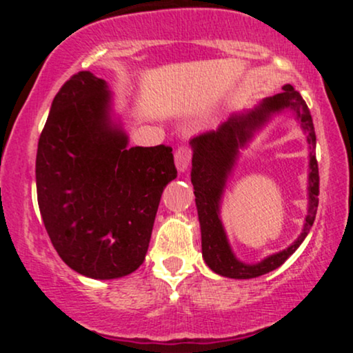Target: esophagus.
Masks as SVG:
<instances>
[{"instance_id":"obj_1","label":"esophagus","mask_w":353,"mask_h":353,"mask_svg":"<svg viewBox=\"0 0 353 353\" xmlns=\"http://www.w3.org/2000/svg\"><path fill=\"white\" fill-rule=\"evenodd\" d=\"M190 162H191V149L183 144V146H180L175 151L176 170L180 173L186 172V168H188V165H190Z\"/></svg>"}]
</instances>
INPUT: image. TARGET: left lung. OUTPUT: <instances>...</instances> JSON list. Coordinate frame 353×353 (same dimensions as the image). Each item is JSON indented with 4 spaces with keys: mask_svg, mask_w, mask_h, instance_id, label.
Returning <instances> with one entry per match:
<instances>
[{
    "mask_svg": "<svg viewBox=\"0 0 353 353\" xmlns=\"http://www.w3.org/2000/svg\"><path fill=\"white\" fill-rule=\"evenodd\" d=\"M283 110H292L307 134L311 148V172H309V210L303 233L294 243L281 253L269 256L262 263L249 265L235 259L225 238L219 220V204L225 181L237 160L239 151L253 134L272 117ZM192 148L191 183L194 186L197 215L201 223L202 257L212 272L226 278L249 279L273 272L296 252L307 238L318 209L320 175L315 157L316 137L313 120L305 101L291 85H284L281 93L265 98L254 109L233 114L216 130L202 133L190 141Z\"/></svg>",
    "mask_w": 353,
    "mask_h": 353,
    "instance_id": "8db88e82",
    "label": "left lung"
}]
</instances>
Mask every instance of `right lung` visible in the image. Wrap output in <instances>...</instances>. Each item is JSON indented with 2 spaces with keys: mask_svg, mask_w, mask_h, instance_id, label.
I'll return each instance as SVG.
<instances>
[{
  "mask_svg": "<svg viewBox=\"0 0 353 353\" xmlns=\"http://www.w3.org/2000/svg\"><path fill=\"white\" fill-rule=\"evenodd\" d=\"M108 83L88 70L52 99L37 151L43 223L77 273L114 279L146 257L163 188L176 178L170 146L128 148L110 117Z\"/></svg>",
  "mask_w": 353,
  "mask_h": 353,
  "instance_id": "obj_1",
  "label": "right lung"
}]
</instances>
